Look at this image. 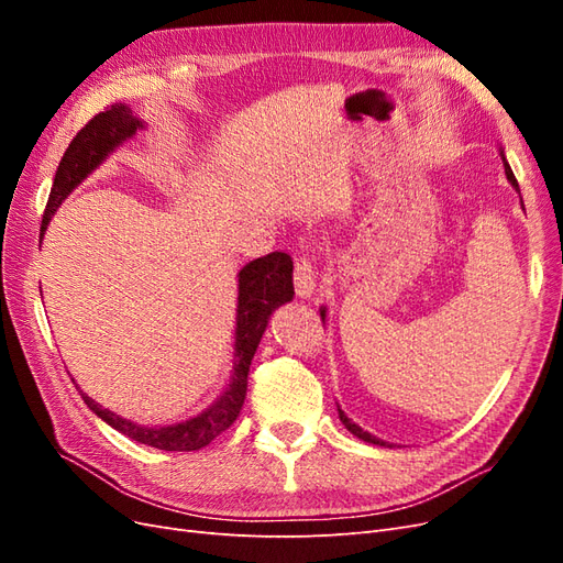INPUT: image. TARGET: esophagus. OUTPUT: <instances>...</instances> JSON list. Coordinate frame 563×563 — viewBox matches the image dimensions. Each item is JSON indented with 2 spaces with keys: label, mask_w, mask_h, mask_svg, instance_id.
I'll list each match as a JSON object with an SVG mask.
<instances>
[{
  "label": "esophagus",
  "mask_w": 563,
  "mask_h": 563,
  "mask_svg": "<svg viewBox=\"0 0 563 563\" xmlns=\"http://www.w3.org/2000/svg\"><path fill=\"white\" fill-rule=\"evenodd\" d=\"M294 284H296V296L298 298H312L317 291V275L314 267L310 263V258H300L296 261V269H294Z\"/></svg>",
  "instance_id": "esophagus-1"
}]
</instances>
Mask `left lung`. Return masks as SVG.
<instances>
[{
	"instance_id": "left-lung-1",
	"label": "left lung",
	"mask_w": 563,
	"mask_h": 563,
	"mask_svg": "<svg viewBox=\"0 0 563 563\" xmlns=\"http://www.w3.org/2000/svg\"><path fill=\"white\" fill-rule=\"evenodd\" d=\"M500 157H503V164H505V176H507V180L512 183V187H515V190L519 192V183H517V178H515V174H512V168H509V164H507V159H505V152H500ZM519 197H521V195H519ZM521 207H523V201H521ZM319 314H321V321H327V308H321V310H319ZM338 416H340V422H343L345 428H347L356 439L366 441V444H376V446H387V449H391L389 441H383V439H378V437H373L371 432L362 430L360 424L352 422V420L345 416V411H343V408H340V406H338Z\"/></svg>"
}]
</instances>
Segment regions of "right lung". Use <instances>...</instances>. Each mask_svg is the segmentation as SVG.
<instances>
[{"mask_svg":"<svg viewBox=\"0 0 563 563\" xmlns=\"http://www.w3.org/2000/svg\"><path fill=\"white\" fill-rule=\"evenodd\" d=\"M143 129L145 122L126 103H114L106 112H98L91 122L75 135L56 168L54 185H51L40 230L42 236L51 223V218H54L60 203L67 199V195H70L84 178H89L119 145L133 139L135 131ZM236 279H240V284H236L240 294H236L232 376L223 395H220L209 408H203L199 416L190 420L147 428V424L131 422L108 411V408L96 404L79 389L84 404H87L100 420H106L110 428L126 434L133 441H139V444L159 451H199L203 446H209L218 434H223L230 428L242 411L249 385V366L255 350H258L272 312L282 308L284 302L294 300V261L291 255H286L282 251L267 253L263 258L246 263L240 269Z\"/></svg>","mask_w":563,"mask_h":563,"instance_id":"1","label":"right lung"}]
</instances>
